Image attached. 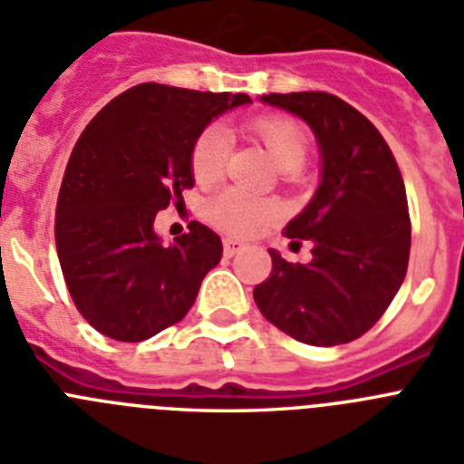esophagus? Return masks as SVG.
Masks as SVG:
<instances>
[{
    "label": "esophagus",
    "mask_w": 464,
    "mask_h": 464,
    "mask_svg": "<svg viewBox=\"0 0 464 464\" xmlns=\"http://www.w3.org/2000/svg\"><path fill=\"white\" fill-rule=\"evenodd\" d=\"M243 247H245V243H240V240H236V238H226L224 240V255H226V257H233V255H238Z\"/></svg>",
    "instance_id": "obj_1"
}]
</instances>
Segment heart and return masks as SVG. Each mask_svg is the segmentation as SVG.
Wrapping results in <instances>:
<instances>
[{"instance_id":"obj_1","label":"heart","mask_w":464,"mask_h":464,"mask_svg":"<svg viewBox=\"0 0 464 464\" xmlns=\"http://www.w3.org/2000/svg\"><path fill=\"white\" fill-rule=\"evenodd\" d=\"M252 133L257 135L266 152L281 171H297L307 157V138L293 121L285 119H257L252 123ZM231 154V133L224 126L205 128L193 147V176L199 183L219 180ZM207 214L214 226L233 236H252L278 217L274 202L259 199L245 190H226L217 195L207 207Z\"/></svg>"}]
</instances>
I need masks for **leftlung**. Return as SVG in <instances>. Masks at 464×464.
I'll list each match as a JSON object with an SVG mask.
<instances>
[{"mask_svg": "<svg viewBox=\"0 0 464 464\" xmlns=\"http://www.w3.org/2000/svg\"><path fill=\"white\" fill-rule=\"evenodd\" d=\"M259 102L312 128L322 169L307 207L285 226L288 238L312 243L310 265H291L269 250L271 276L255 288V303L300 343L331 348L355 341L382 319L408 271L401 169L374 123L341 97L307 90Z\"/></svg>", "mask_w": 464, "mask_h": 464, "instance_id": "8db88e82", "label": "left lung"}]
</instances>
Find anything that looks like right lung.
<instances>
[{
	"label": "right lung",
	"instance_id": "1",
	"mask_svg": "<svg viewBox=\"0 0 464 464\" xmlns=\"http://www.w3.org/2000/svg\"><path fill=\"white\" fill-rule=\"evenodd\" d=\"M245 92H198L140 82L85 126L56 202V255L75 307L123 343L157 336L186 317L202 278L219 265L221 238L193 221L173 243L154 217L195 186L193 147Z\"/></svg>",
	"mask_w": 464,
	"mask_h": 464
}]
</instances>
